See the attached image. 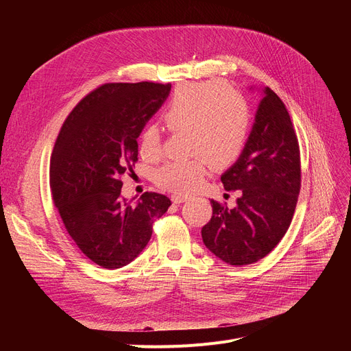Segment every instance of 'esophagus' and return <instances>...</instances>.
<instances>
[{
	"label": "esophagus",
	"instance_id": "34e87169",
	"mask_svg": "<svg viewBox=\"0 0 351 351\" xmlns=\"http://www.w3.org/2000/svg\"><path fill=\"white\" fill-rule=\"evenodd\" d=\"M171 199H172L173 204L179 205V204H183V202H186V200H188V196H183V195H178V193H175V195H172V196H171Z\"/></svg>",
	"mask_w": 351,
	"mask_h": 351
}]
</instances>
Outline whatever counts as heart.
Returning a JSON list of instances; mask_svg holds the SVG:
<instances>
[{
  "mask_svg": "<svg viewBox=\"0 0 351 351\" xmlns=\"http://www.w3.org/2000/svg\"><path fill=\"white\" fill-rule=\"evenodd\" d=\"M163 121L171 131L189 132V152L199 156L163 165L155 175L156 183L166 191L188 195L204 179L206 158L215 168H223L241 155L250 117L242 95L223 84L209 81L178 88L163 112ZM160 152L158 129L145 128L139 139L141 156L156 160Z\"/></svg>",
  "mask_w": 351,
  "mask_h": 351,
  "instance_id": "b5f03b06",
  "label": "heart"
}]
</instances>
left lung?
Masks as SVG:
<instances>
[{
	"mask_svg": "<svg viewBox=\"0 0 351 351\" xmlns=\"http://www.w3.org/2000/svg\"><path fill=\"white\" fill-rule=\"evenodd\" d=\"M261 92L243 151L220 176L225 189L239 191L241 197L233 209L212 199V219L202 228L205 246L233 266L254 263L276 247L300 192V151L290 115L270 88Z\"/></svg>",
	"mask_w": 351,
	"mask_h": 351,
	"instance_id": "obj_1",
	"label": "left lung"
}]
</instances>
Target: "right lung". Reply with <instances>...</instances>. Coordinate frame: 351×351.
Listing matches in <instances>:
<instances>
[{"label": "right lung", "instance_id": "right-lung-1", "mask_svg": "<svg viewBox=\"0 0 351 351\" xmlns=\"http://www.w3.org/2000/svg\"><path fill=\"white\" fill-rule=\"evenodd\" d=\"M171 84H105L73 108L55 142L49 183L66 232L105 269L131 263L152 236L171 199L145 192L135 204L121 195L138 160V138L169 97Z\"/></svg>", "mask_w": 351, "mask_h": 351}]
</instances>
